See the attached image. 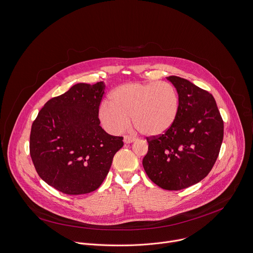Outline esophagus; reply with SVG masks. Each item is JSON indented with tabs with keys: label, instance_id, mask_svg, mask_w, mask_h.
<instances>
[{
	"label": "esophagus",
	"instance_id": "34e87169",
	"mask_svg": "<svg viewBox=\"0 0 253 253\" xmlns=\"http://www.w3.org/2000/svg\"><path fill=\"white\" fill-rule=\"evenodd\" d=\"M133 141H134V138L131 137V136H129V135H125V136H124V142H125L126 144H130V143H132Z\"/></svg>",
	"mask_w": 253,
	"mask_h": 253
}]
</instances>
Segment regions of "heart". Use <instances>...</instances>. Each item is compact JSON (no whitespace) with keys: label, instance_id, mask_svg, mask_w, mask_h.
I'll return each mask as SVG.
<instances>
[{"label":"heart","instance_id":"1","mask_svg":"<svg viewBox=\"0 0 253 253\" xmlns=\"http://www.w3.org/2000/svg\"><path fill=\"white\" fill-rule=\"evenodd\" d=\"M180 108L179 95L169 82H130L118 86L98 109L102 126L120 133L129 124L146 136H158L175 124Z\"/></svg>","mask_w":253,"mask_h":253}]
</instances>
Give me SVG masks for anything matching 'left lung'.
Listing matches in <instances>:
<instances>
[{
	"mask_svg": "<svg viewBox=\"0 0 253 253\" xmlns=\"http://www.w3.org/2000/svg\"><path fill=\"white\" fill-rule=\"evenodd\" d=\"M167 79L177 89L179 114L169 130L147 137L149 150L143 166L156 185L177 191L210 173L220 152L224 125L211 93L178 76Z\"/></svg>",
	"mask_w": 253,
	"mask_h": 253,
	"instance_id": "obj_1",
	"label": "left lung"
}]
</instances>
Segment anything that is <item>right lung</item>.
<instances>
[{"instance_id": "1", "label": "right lung", "mask_w": 253, "mask_h": 253, "mask_svg": "<svg viewBox=\"0 0 253 253\" xmlns=\"http://www.w3.org/2000/svg\"><path fill=\"white\" fill-rule=\"evenodd\" d=\"M102 81L77 83L51 98L33 122L30 156L40 178L67 195L87 194L105 179L123 136L99 126Z\"/></svg>"}]
</instances>
